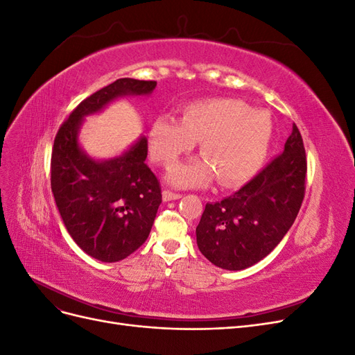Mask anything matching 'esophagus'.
<instances>
[{"label":"esophagus","mask_w":355,"mask_h":355,"mask_svg":"<svg viewBox=\"0 0 355 355\" xmlns=\"http://www.w3.org/2000/svg\"><path fill=\"white\" fill-rule=\"evenodd\" d=\"M182 196L178 194V192H171L168 189L163 191V200L164 201H171V200H179Z\"/></svg>","instance_id":"1"}]
</instances>
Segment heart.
Returning a JSON list of instances; mask_svg holds the SVG:
<instances>
[{
  "label": "heart",
  "instance_id": "obj_1",
  "mask_svg": "<svg viewBox=\"0 0 355 355\" xmlns=\"http://www.w3.org/2000/svg\"><path fill=\"white\" fill-rule=\"evenodd\" d=\"M274 125L265 111L232 98L194 102L175 118L157 116L149 128V149L159 164L171 166L200 142L204 159L173 166L167 179L178 187H201L216 176L222 187L253 178L266 161Z\"/></svg>",
  "mask_w": 355,
  "mask_h": 355
}]
</instances>
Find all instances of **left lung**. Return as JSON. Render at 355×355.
Returning <instances> with one entry per match:
<instances>
[{
    "instance_id": "8db88e82",
    "label": "left lung",
    "mask_w": 355,
    "mask_h": 355,
    "mask_svg": "<svg viewBox=\"0 0 355 355\" xmlns=\"http://www.w3.org/2000/svg\"><path fill=\"white\" fill-rule=\"evenodd\" d=\"M306 155L293 124L284 151L234 196L207 202L196 230L200 252L240 271L270 254L292 227L305 196Z\"/></svg>"
}]
</instances>
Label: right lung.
<instances>
[{"instance_id": "add662e5", "label": "right lung", "mask_w": 355, "mask_h": 355, "mask_svg": "<svg viewBox=\"0 0 355 355\" xmlns=\"http://www.w3.org/2000/svg\"><path fill=\"white\" fill-rule=\"evenodd\" d=\"M157 81L120 78L75 108L55 137L51 192L65 227L83 252L102 262H118L141 247L161 204L157 176L145 163L142 136L125 153L93 159L78 144L84 116L102 111L124 96H146Z\"/></svg>"}]
</instances>
